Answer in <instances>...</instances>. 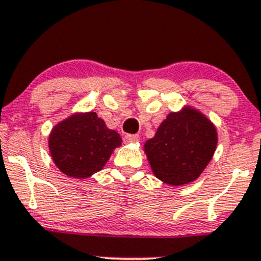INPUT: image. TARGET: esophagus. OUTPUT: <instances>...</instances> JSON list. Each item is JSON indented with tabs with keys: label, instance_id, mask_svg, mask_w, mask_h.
Masks as SVG:
<instances>
[{
	"label": "esophagus",
	"instance_id": "34e87169",
	"mask_svg": "<svg viewBox=\"0 0 261 261\" xmlns=\"http://www.w3.org/2000/svg\"><path fill=\"white\" fill-rule=\"evenodd\" d=\"M139 139L138 134H125L124 136V142L129 143V142H136Z\"/></svg>",
	"mask_w": 261,
	"mask_h": 261
}]
</instances>
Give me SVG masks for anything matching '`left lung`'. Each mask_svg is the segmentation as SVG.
Instances as JSON below:
<instances>
[{
    "mask_svg": "<svg viewBox=\"0 0 261 261\" xmlns=\"http://www.w3.org/2000/svg\"><path fill=\"white\" fill-rule=\"evenodd\" d=\"M218 136L212 122L192 108L168 114L144 144L154 175L170 186L195 180L212 161Z\"/></svg>",
    "mask_w": 261,
    "mask_h": 261,
    "instance_id": "1",
    "label": "left lung"
}]
</instances>
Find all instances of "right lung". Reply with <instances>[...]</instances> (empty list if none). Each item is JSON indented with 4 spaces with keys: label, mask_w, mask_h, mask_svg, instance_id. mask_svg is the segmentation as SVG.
Returning a JSON list of instances; mask_svg holds the SVG:
<instances>
[{
    "label": "right lung",
    "mask_w": 261,
    "mask_h": 261,
    "mask_svg": "<svg viewBox=\"0 0 261 261\" xmlns=\"http://www.w3.org/2000/svg\"><path fill=\"white\" fill-rule=\"evenodd\" d=\"M122 138L94 112L74 114L49 134V150L58 169L73 178H88L105 167Z\"/></svg>",
    "instance_id": "add662e5"
}]
</instances>
